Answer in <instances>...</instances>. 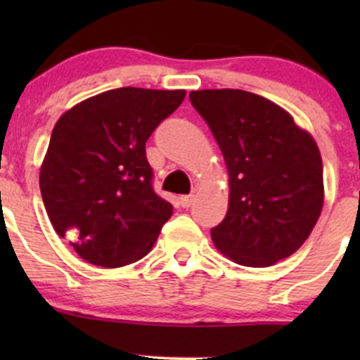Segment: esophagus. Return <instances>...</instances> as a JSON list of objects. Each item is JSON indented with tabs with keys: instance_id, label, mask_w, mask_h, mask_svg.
I'll return each instance as SVG.
<instances>
[{
	"instance_id": "1",
	"label": "esophagus",
	"mask_w": 360,
	"mask_h": 360,
	"mask_svg": "<svg viewBox=\"0 0 360 360\" xmlns=\"http://www.w3.org/2000/svg\"><path fill=\"white\" fill-rule=\"evenodd\" d=\"M193 195H183V197L179 198V203L181 207H184V209H188V207H191V203H193Z\"/></svg>"
}]
</instances>
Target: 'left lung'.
<instances>
[{
    "mask_svg": "<svg viewBox=\"0 0 360 360\" xmlns=\"http://www.w3.org/2000/svg\"><path fill=\"white\" fill-rule=\"evenodd\" d=\"M193 108L226 162V217L210 230L216 248L244 266H271L296 252L324 205L314 137L271 101L245 90H197Z\"/></svg>",
    "mask_w": 360,
    "mask_h": 360,
    "instance_id": "8db88e82",
    "label": "left lung"
}]
</instances>
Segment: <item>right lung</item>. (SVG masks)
Listing matches in <instances>:
<instances>
[{
    "label": "right lung",
    "mask_w": 360,
    "mask_h": 360,
    "mask_svg": "<svg viewBox=\"0 0 360 360\" xmlns=\"http://www.w3.org/2000/svg\"><path fill=\"white\" fill-rule=\"evenodd\" d=\"M184 96L122 86L76 104L53 127L39 190L53 230L89 263H136L172 216L153 190L146 141Z\"/></svg>",
    "instance_id": "add662e5"
}]
</instances>
